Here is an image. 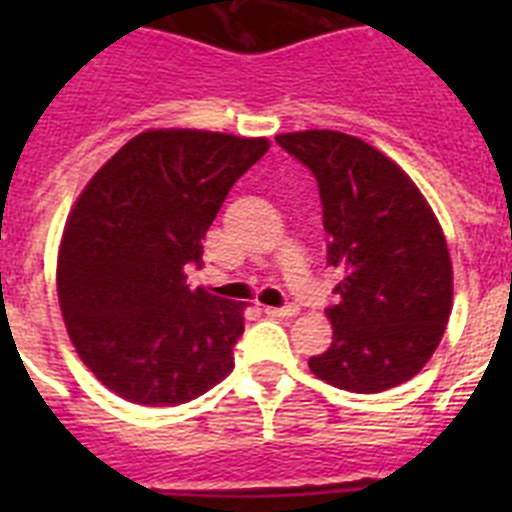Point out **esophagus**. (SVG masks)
<instances>
[{
    "instance_id": "34e87169",
    "label": "esophagus",
    "mask_w": 512,
    "mask_h": 512,
    "mask_svg": "<svg viewBox=\"0 0 512 512\" xmlns=\"http://www.w3.org/2000/svg\"><path fill=\"white\" fill-rule=\"evenodd\" d=\"M264 312L269 318H295L297 312H300V307H297L295 302H287V305L282 307H264Z\"/></svg>"
}]
</instances>
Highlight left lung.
Here are the masks:
<instances>
[{"instance_id": "1", "label": "left lung", "mask_w": 512, "mask_h": 512, "mask_svg": "<svg viewBox=\"0 0 512 512\" xmlns=\"http://www.w3.org/2000/svg\"><path fill=\"white\" fill-rule=\"evenodd\" d=\"M277 143L315 176L328 266L343 274L325 310L333 343L312 356L310 372L359 395L408 382L451 315L454 279L436 215L413 179L361 138L305 130Z\"/></svg>"}]
</instances>
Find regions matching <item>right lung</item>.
Instances as JSON below:
<instances>
[{"instance_id": "obj_1", "label": "right lung", "mask_w": 512, "mask_h": 512, "mask_svg": "<svg viewBox=\"0 0 512 512\" xmlns=\"http://www.w3.org/2000/svg\"><path fill=\"white\" fill-rule=\"evenodd\" d=\"M266 138L146 130L94 174L58 251V302L76 354L122 400L182 405L233 372L243 307L189 289L202 241Z\"/></svg>"}]
</instances>
